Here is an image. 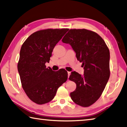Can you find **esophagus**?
Segmentation results:
<instances>
[{
	"mask_svg": "<svg viewBox=\"0 0 127 127\" xmlns=\"http://www.w3.org/2000/svg\"><path fill=\"white\" fill-rule=\"evenodd\" d=\"M67 73H68V78L69 76H70V75H71V72H67Z\"/></svg>",
	"mask_w": 127,
	"mask_h": 127,
	"instance_id": "34e87169",
	"label": "esophagus"
}]
</instances>
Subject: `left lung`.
<instances>
[{"label": "left lung", "mask_w": 127, "mask_h": 127, "mask_svg": "<svg viewBox=\"0 0 127 127\" xmlns=\"http://www.w3.org/2000/svg\"><path fill=\"white\" fill-rule=\"evenodd\" d=\"M62 41L71 45L84 67L83 76L73 71L69 77L76 84L71 99L79 106L89 107L98 99L109 80V50L98 34L85 29H70Z\"/></svg>", "instance_id": "8db88e82"}]
</instances>
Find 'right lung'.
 Segmentation results:
<instances>
[{
    "instance_id": "1",
    "label": "right lung",
    "mask_w": 127,
    "mask_h": 127,
    "mask_svg": "<svg viewBox=\"0 0 127 127\" xmlns=\"http://www.w3.org/2000/svg\"><path fill=\"white\" fill-rule=\"evenodd\" d=\"M68 29H47L35 32L23 43L18 70L23 90L32 102L43 104L55 96L59 87L67 80L64 69L46 68L53 49Z\"/></svg>"
}]
</instances>
